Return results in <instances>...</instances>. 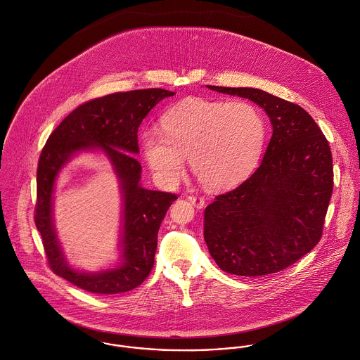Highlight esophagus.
<instances>
[{"label": "esophagus", "mask_w": 360, "mask_h": 360, "mask_svg": "<svg viewBox=\"0 0 360 360\" xmlns=\"http://www.w3.org/2000/svg\"><path fill=\"white\" fill-rule=\"evenodd\" d=\"M188 201L197 207H204V205H205V198L201 197V195H197V194L195 195H188Z\"/></svg>", "instance_id": "obj_1"}]
</instances>
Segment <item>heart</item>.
<instances>
[{
    "mask_svg": "<svg viewBox=\"0 0 360 360\" xmlns=\"http://www.w3.org/2000/svg\"><path fill=\"white\" fill-rule=\"evenodd\" d=\"M162 131L141 136L155 180L176 184L187 156L191 172L209 188L224 190L244 181L257 167L266 143V120L244 100L188 98L167 110Z\"/></svg>",
    "mask_w": 360,
    "mask_h": 360,
    "instance_id": "obj_1",
    "label": "heart"
}]
</instances>
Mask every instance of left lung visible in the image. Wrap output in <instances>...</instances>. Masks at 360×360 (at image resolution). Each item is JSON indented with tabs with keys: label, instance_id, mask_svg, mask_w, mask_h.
<instances>
[{
	"label": "left lung",
	"instance_id": "8db88e82",
	"mask_svg": "<svg viewBox=\"0 0 360 360\" xmlns=\"http://www.w3.org/2000/svg\"><path fill=\"white\" fill-rule=\"evenodd\" d=\"M206 87L257 103L273 126L255 173L206 206L207 250L230 274L259 277L281 271L321 238L334 186L328 141L297 103L257 89Z\"/></svg>",
	"mask_w": 360,
	"mask_h": 360
}]
</instances>
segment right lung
<instances>
[{
    "mask_svg": "<svg viewBox=\"0 0 360 360\" xmlns=\"http://www.w3.org/2000/svg\"><path fill=\"white\" fill-rule=\"evenodd\" d=\"M173 91L147 89L113 93L79 105L49 137L37 167V202L34 223L52 271L73 285L93 294L127 292L143 284L154 267L160 223L174 200L172 193L143 188L137 131L156 103ZM101 148L122 181L125 198L124 263L113 271L86 275L72 271L57 245L51 219L53 181L60 167L76 152Z\"/></svg>",
    "mask_w": 360,
    "mask_h": 360,
    "instance_id": "obj_1",
    "label": "right lung"
}]
</instances>
